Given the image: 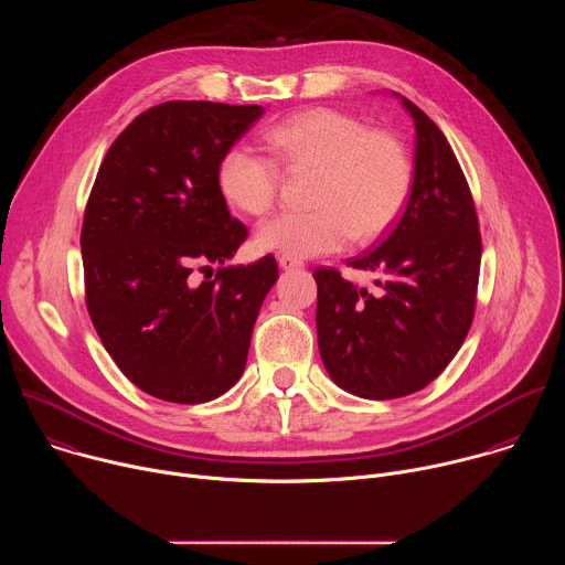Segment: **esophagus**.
<instances>
[{
  "mask_svg": "<svg viewBox=\"0 0 565 565\" xmlns=\"http://www.w3.org/2000/svg\"><path fill=\"white\" fill-rule=\"evenodd\" d=\"M279 266H281L284 270H297V268L303 266V262H301V259H295V257H288V255H281V257H279Z\"/></svg>",
  "mask_w": 565,
  "mask_h": 565,
  "instance_id": "34e87169",
  "label": "esophagus"
}]
</instances>
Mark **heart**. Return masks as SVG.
<instances>
[{
  "instance_id": "heart-1",
  "label": "heart",
  "mask_w": 565,
  "mask_h": 565,
  "mask_svg": "<svg viewBox=\"0 0 565 565\" xmlns=\"http://www.w3.org/2000/svg\"><path fill=\"white\" fill-rule=\"evenodd\" d=\"M286 170H317L303 212H281L257 227L259 250L308 259L342 250L349 241L371 244L402 214L412 194L414 166L407 145L358 116L312 107L264 134ZM221 194L241 212L264 216L279 194V166L248 145H232L218 160Z\"/></svg>"
}]
</instances>
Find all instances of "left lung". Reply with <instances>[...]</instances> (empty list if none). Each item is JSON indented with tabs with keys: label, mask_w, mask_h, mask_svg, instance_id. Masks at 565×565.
<instances>
[{
	"label": "left lung",
	"mask_w": 565,
	"mask_h": 565,
	"mask_svg": "<svg viewBox=\"0 0 565 565\" xmlns=\"http://www.w3.org/2000/svg\"><path fill=\"white\" fill-rule=\"evenodd\" d=\"M402 98V96H399ZM414 185L380 246L347 266L382 275L369 292L335 268H315L317 340L329 375L366 399H393L434 382L462 347L480 273V230L458 158L409 98Z\"/></svg>",
	"instance_id": "left-lung-1"
}]
</instances>
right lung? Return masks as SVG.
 I'll use <instances>...</instances> for the list:
<instances>
[{"instance_id": "right-lung-1", "label": "right lung", "mask_w": 565, "mask_h": 565, "mask_svg": "<svg viewBox=\"0 0 565 565\" xmlns=\"http://www.w3.org/2000/svg\"><path fill=\"white\" fill-rule=\"evenodd\" d=\"M259 105L170 100L136 116L92 188L79 246L96 333L140 391L177 405L225 393L246 369L259 308L279 277L273 255L223 264L248 227L232 218L218 160Z\"/></svg>"}]
</instances>
